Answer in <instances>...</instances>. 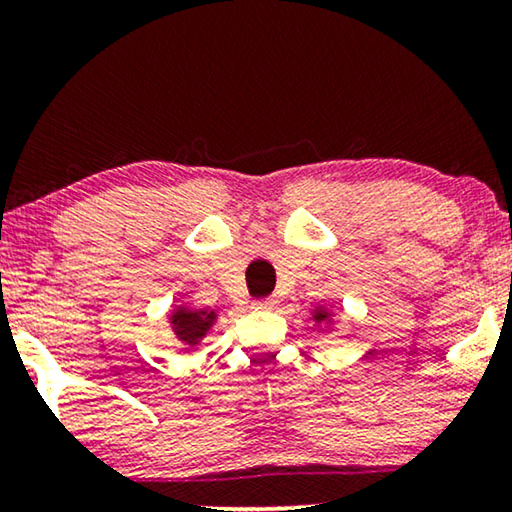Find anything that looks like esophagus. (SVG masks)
<instances>
[{"label":"esophagus","mask_w":512,"mask_h":512,"mask_svg":"<svg viewBox=\"0 0 512 512\" xmlns=\"http://www.w3.org/2000/svg\"><path fill=\"white\" fill-rule=\"evenodd\" d=\"M279 300L277 298H263V300H256V310H275Z\"/></svg>","instance_id":"1"}]
</instances>
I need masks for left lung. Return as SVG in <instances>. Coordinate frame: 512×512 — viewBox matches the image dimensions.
<instances>
[{"label":"left lung","mask_w":512,"mask_h":512,"mask_svg":"<svg viewBox=\"0 0 512 512\" xmlns=\"http://www.w3.org/2000/svg\"><path fill=\"white\" fill-rule=\"evenodd\" d=\"M310 319H312L314 324H317L319 328H321V326H333L335 310H333V307H328V305H314Z\"/></svg>","instance_id":"8db88e82"}]
</instances>
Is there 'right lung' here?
<instances>
[{"mask_svg":"<svg viewBox=\"0 0 512 512\" xmlns=\"http://www.w3.org/2000/svg\"><path fill=\"white\" fill-rule=\"evenodd\" d=\"M216 319H219V314L214 310H195V307L188 305L172 307L170 314H167V324H170L174 338L191 349L198 347L207 338V333L212 331Z\"/></svg>","mask_w":512,"mask_h":512,"instance_id":"1","label":"right lung"}]
</instances>
